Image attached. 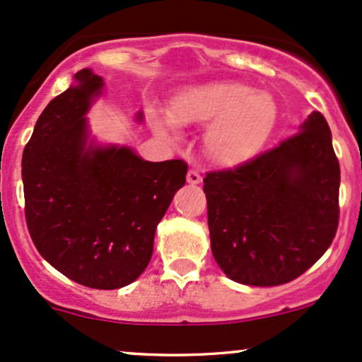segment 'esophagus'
<instances>
[{"mask_svg":"<svg viewBox=\"0 0 362 362\" xmlns=\"http://www.w3.org/2000/svg\"><path fill=\"white\" fill-rule=\"evenodd\" d=\"M187 182H189V184H192V185L201 184L202 175L197 172V170H194V168L189 170V173H187Z\"/></svg>","mask_w":362,"mask_h":362,"instance_id":"obj_1","label":"esophagus"}]
</instances>
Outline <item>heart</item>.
Returning a JSON list of instances; mask_svg holds the SVG:
<instances>
[{
	"label": "heart",
	"mask_w": 362,
	"mask_h": 362,
	"mask_svg": "<svg viewBox=\"0 0 362 362\" xmlns=\"http://www.w3.org/2000/svg\"><path fill=\"white\" fill-rule=\"evenodd\" d=\"M276 103L264 91L236 81H216L178 93L172 102V119L158 115L155 127L173 134L177 124H209L204 144L211 160L238 165L264 146L276 126Z\"/></svg>",
	"instance_id": "b5f03b06"
}]
</instances>
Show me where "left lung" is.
Listing matches in <instances>:
<instances>
[{
    "label": "left lung",
    "mask_w": 362,
    "mask_h": 362,
    "mask_svg": "<svg viewBox=\"0 0 362 362\" xmlns=\"http://www.w3.org/2000/svg\"><path fill=\"white\" fill-rule=\"evenodd\" d=\"M340 167L325 117L235 168L207 172L211 250L230 279L279 286L317 262L337 233Z\"/></svg>",
    "instance_id": "8db88e82"
}]
</instances>
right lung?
Returning a JSON list of instances; mask_svg holds the SVG:
<instances>
[{
	"mask_svg": "<svg viewBox=\"0 0 362 362\" xmlns=\"http://www.w3.org/2000/svg\"><path fill=\"white\" fill-rule=\"evenodd\" d=\"M74 80L49 102L23 149L25 219L54 269L86 288L119 289L148 267L158 223L189 167L88 143L85 114L103 80L91 69Z\"/></svg>",
	"mask_w": 362,
	"mask_h": 362,
	"instance_id": "1",
	"label": "right lung"
}]
</instances>
